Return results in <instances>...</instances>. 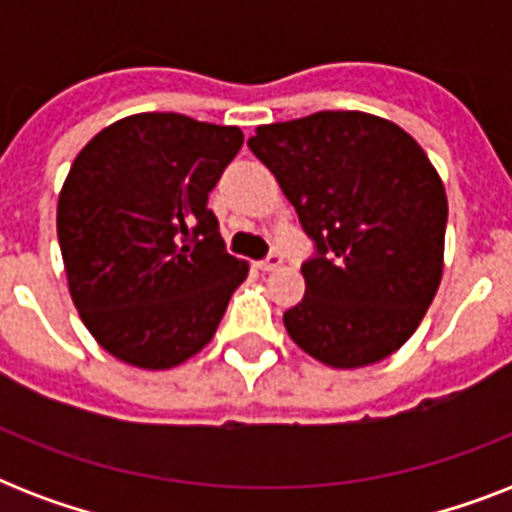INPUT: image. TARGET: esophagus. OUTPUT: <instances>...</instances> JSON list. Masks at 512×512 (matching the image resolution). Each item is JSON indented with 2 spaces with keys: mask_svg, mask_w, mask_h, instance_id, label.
Returning <instances> with one entry per match:
<instances>
[{
  "mask_svg": "<svg viewBox=\"0 0 512 512\" xmlns=\"http://www.w3.org/2000/svg\"><path fill=\"white\" fill-rule=\"evenodd\" d=\"M281 263H284V260H281V255H276V252H273V255H268L265 260H260V263H257V268H260L263 273H271V271H276V268H281Z\"/></svg>",
  "mask_w": 512,
  "mask_h": 512,
  "instance_id": "obj_1",
  "label": "esophagus"
}]
</instances>
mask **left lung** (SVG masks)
<instances>
[{
  "label": "left lung",
  "instance_id": "1",
  "mask_svg": "<svg viewBox=\"0 0 512 512\" xmlns=\"http://www.w3.org/2000/svg\"><path fill=\"white\" fill-rule=\"evenodd\" d=\"M249 148L279 180L319 257L284 313L297 348L332 369L396 353L444 276L446 191L417 140L364 111L260 124Z\"/></svg>",
  "mask_w": 512,
  "mask_h": 512
}]
</instances>
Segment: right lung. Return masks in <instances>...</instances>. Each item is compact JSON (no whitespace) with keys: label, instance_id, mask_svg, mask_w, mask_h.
Instances as JSON below:
<instances>
[{"label":"right lung","instance_id":"add662e5","mask_svg":"<svg viewBox=\"0 0 512 512\" xmlns=\"http://www.w3.org/2000/svg\"><path fill=\"white\" fill-rule=\"evenodd\" d=\"M241 143L228 124L132 114L76 154L58 199L68 292L124 364L162 372L196 356L247 279L207 209Z\"/></svg>","mask_w":512,"mask_h":512}]
</instances>
